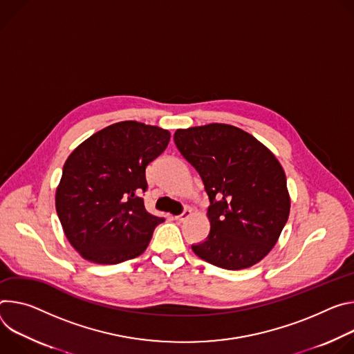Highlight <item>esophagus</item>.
I'll use <instances>...</instances> for the list:
<instances>
[{
    "label": "esophagus",
    "instance_id": "obj_1",
    "mask_svg": "<svg viewBox=\"0 0 354 354\" xmlns=\"http://www.w3.org/2000/svg\"><path fill=\"white\" fill-rule=\"evenodd\" d=\"M191 209H184L183 211V214H180V215H177V216H174V219L177 221V222H184L185 219H188L189 216H191Z\"/></svg>",
    "mask_w": 354,
    "mask_h": 354
}]
</instances>
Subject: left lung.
I'll list each match as a JSON object with an SVG mask.
<instances>
[{
    "label": "left lung",
    "mask_w": 354,
    "mask_h": 354,
    "mask_svg": "<svg viewBox=\"0 0 354 354\" xmlns=\"http://www.w3.org/2000/svg\"><path fill=\"white\" fill-rule=\"evenodd\" d=\"M174 143L198 171L209 198L211 230L192 245L203 260L242 270L264 259L290 215V194L280 162L250 133L226 124L177 129Z\"/></svg>",
    "instance_id": "obj_1"
}]
</instances>
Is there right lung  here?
Here are the masks:
<instances>
[{
	"instance_id": "right-lung-1",
	"label": "right lung",
	"mask_w": 354,
	"mask_h": 354,
	"mask_svg": "<svg viewBox=\"0 0 354 354\" xmlns=\"http://www.w3.org/2000/svg\"><path fill=\"white\" fill-rule=\"evenodd\" d=\"M170 132L136 121L109 125L77 146L63 166L56 211L70 245L88 261L118 264L140 256L165 218L145 208L146 167Z\"/></svg>"
}]
</instances>
